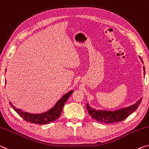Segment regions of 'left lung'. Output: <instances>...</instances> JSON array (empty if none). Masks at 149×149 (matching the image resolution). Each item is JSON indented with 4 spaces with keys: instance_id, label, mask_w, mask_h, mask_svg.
<instances>
[{
    "instance_id": "left-lung-1",
    "label": "left lung",
    "mask_w": 149,
    "mask_h": 149,
    "mask_svg": "<svg viewBox=\"0 0 149 149\" xmlns=\"http://www.w3.org/2000/svg\"><path fill=\"white\" fill-rule=\"evenodd\" d=\"M141 58V57H140ZM143 62V60L141 59ZM145 67H144V74L145 72ZM142 98L138 100L135 104L130 106L127 108H121L118 110L115 111H106V110H100V109H95L89 106L88 104H86V108L88 111L90 115L95 120L100 121L101 123H113L116 122L121 121L130 116L131 113L135 111L141 103Z\"/></svg>"
}]
</instances>
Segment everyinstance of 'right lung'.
<instances>
[{"label":"right lung","instance_id":"1","mask_svg":"<svg viewBox=\"0 0 149 149\" xmlns=\"http://www.w3.org/2000/svg\"><path fill=\"white\" fill-rule=\"evenodd\" d=\"M72 92L73 91H70L67 94L63 95L61 98L58 100L52 108L49 109L47 111L41 113H30L26 111H23L20 109L16 108L15 106H14L10 102H9V104H10L11 107H13L14 111L25 121L32 123L42 125V124H47L53 122L58 118V117L61 114L65 102L67 101L68 98L72 94Z\"/></svg>","mask_w":149,"mask_h":149}]
</instances>
